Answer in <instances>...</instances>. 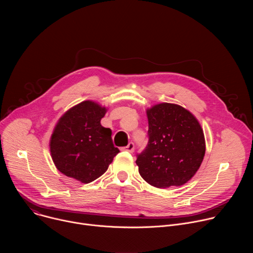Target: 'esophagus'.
<instances>
[{
    "mask_svg": "<svg viewBox=\"0 0 253 253\" xmlns=\"http://www.w3.org/2000/svg\"><path fill=\"white\" fill-rule=\"evenodd\" d=\"M134 143L133 142H130L127 146H125V147H123L122 148V150H124V151H127V152H129V153H132L133 151H134Z\"/></svg>",
    "mask_w": 253,
    "mask_h": 253,
    "instance_id": "1",
    "label": "esophagus"
}]
</instances>
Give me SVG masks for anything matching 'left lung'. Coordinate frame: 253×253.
Returning <instances> with one entry per match:
<instances>
[{
    "mask_svg": "<svg viewBox=\"0 0 253 253\" xmlns=\"http://www.w3.org/2000/svg\"><path fill=\"white\" fill-rule=\"evenodd\" d=\"M146 113L148 144L136 160L141 177L157 188L185 184L205 154L198 120L185 108L171 103L154 105Z\"/></svg>",
    "mask_w": 253,
    "mask_h": 253,
    "instance_id": "8db88e82",
    "label": "left lung"
}]
</instances>
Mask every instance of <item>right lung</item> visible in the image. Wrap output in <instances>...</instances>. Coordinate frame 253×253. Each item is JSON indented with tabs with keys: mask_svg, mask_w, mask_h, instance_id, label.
<instances>
[{
	"mask_svg": "<svg viewBox=\"0 0 253 253\" xmlns=\"http://www.w3.org/2000/svg\"><path fill=\"white\" fill-rule=\"evenodd\" d=\"M107 109L93 101L72 107L58 121L50 140L57 169L82 183H90L106 172L120 152L114 147L112 131L100 121Z\"/></svg>",
	"mask_w": 253,
	"mask_h": 253,
	"instance_id": "obj_1",
	"label": "right lung"
}]
</instances>
